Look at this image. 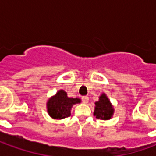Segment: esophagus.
<instances>
[{
	"mask_svg": "<svg viewBox=\"0 0 156 156\" xmlns=\"http://www.w3.org/2000/svg\"><path fill=\"white\" fill-rule=\"evenodd\" d=\"M82 100L83 102V104H88V96H83V97H82Z\"/></svg>",
	"mask_w": 156,
	"mask_h": 156,
	"instance_id": "esophagus-1",
	"label": "esophagus"
}]
</instances>
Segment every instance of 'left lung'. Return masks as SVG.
I'll return each instance as SVG.
<instances>
[{"mask_svg": "<svg viewBox=\"0 0 156 156\" xmlns=\"http://www.w3.org/2000/svg\"><path fill=\"white\" fill-rule=\"evenodd\" d=\"M95 107L94 115L96 116L97 119H103V120H108L110 119L114 113H115V108L111 104L110 100L108 99V96L103 93L99 98L98 101L95 102Z\"/></svg>", "mask_w": 156, "mask_h": 156, "instance_id": "left-lung-1", "label": "left lung"}]
</instances>
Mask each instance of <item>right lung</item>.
Returning <instances> with one entry per match:
<instances>
[{"label": "right lung", "mask_w": 156, "mask_h": 156, "mask_svg": "<svg viewBox=\"0 0 156 156\" xmlns=\"http://www.w3.org/2000/svg\"><path fill=\"white\" fill-rule=\"evenodd\" d=\"M79 98H69L67 92L58 90L56 94L48 98L47 101V111L54 119H62L71 115V109L76 104H80Z\"/></svg>", "instance_id": "add662e5"}]
</instances>
